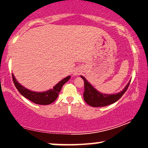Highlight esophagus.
I'll return each mask as SVG.
<instances>
[{
	"label": "esophagus",
	"mask_w": 148,
	"mask_h": 148,
	"mask_svg": "<svg viewBox=\"0 0 148 148\" xmlns=\"http://www.w3.org/2000/svg\"><path fill=\"white\" fill-rule=\"evenodd\" d=\"M82 70L80 68H76V69L74 70L73 75L76 76H78L79 74H80L82 73Z\"/></svg>",
	"instance_id": "1"
}]
</instances>
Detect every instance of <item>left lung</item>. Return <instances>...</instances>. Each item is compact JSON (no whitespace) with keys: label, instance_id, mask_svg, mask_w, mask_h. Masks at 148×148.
Here are the masks:
<instances>
[{"label":"left lung","instance_id":"8db88e82","mask_svg":"<svg viewBox=\"0 0 148 148\" xmlns=\"http://www.w3.org/2000/svg\"><path fill=\"white\" fill-rule=\"evenodd\" d=\"M84 82V99L87 104L93 107H105L111 105L117 101L123 96L125 91L127 90L130 83V80L126 84L125 88L120 92L115 94H107L99 91L87 80L85 77L80 76Z\"/></svg>","mask_w":148,"mask_h":148}]
</instances>
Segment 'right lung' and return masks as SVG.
Returning <instances> with one entry per match:
<instances>
[{
  "mask_svg": "<svg viewBox=\"0 0 148 148\" xmlns=\"http://www.w3.org/2000/svg\"><path fill=\"white\" fill-rule=\"evenodd\" d=\"M70 77L71 76H69L62 79L61 81H60L59 82L56 84L52 89H50V90L45 91H42V92H37V91L28 90L26 88L23 87L22 84L18 82L17 79H16L14 75L12 74L14 84L21 94L34 103L43 105L52 103L57 99L58 93L61 90L63 85L69 80Z\"/></svg>",
  "mask_w": 148,
  "mask_h": 148,
  "instance_id": "right-lung-1",
  "label": "right lung"
}]
</instances>
